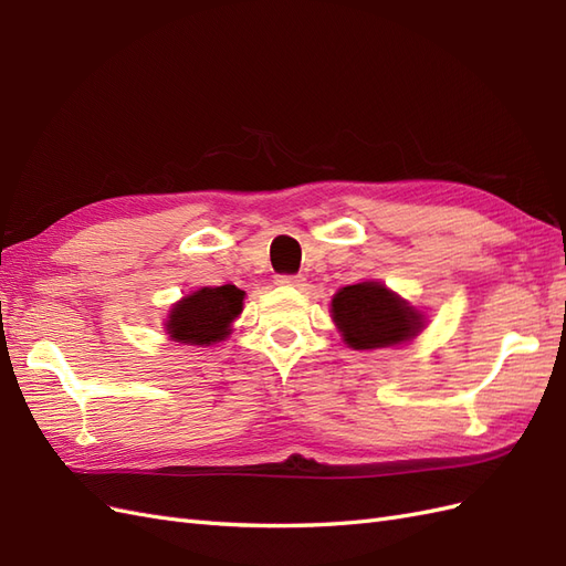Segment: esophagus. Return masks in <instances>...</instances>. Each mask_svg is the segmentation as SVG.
<instances>
[{
    "label": "esophagus",
    "instance_id": "esophagus-1",
    "mask_svg": "<svg viewBox=\"0 0 566 566\" xmlns=\"http://www.w3.org/2000/svg\"><path fill=\"white\" fill-rule=\"evenodd\" d=\"M276 283H279V285H285V287H302V285H304V279H302V276H279Z\"/></svg>",
    "mask_w": 566,
    "mask_h": 566
}]
</instances>
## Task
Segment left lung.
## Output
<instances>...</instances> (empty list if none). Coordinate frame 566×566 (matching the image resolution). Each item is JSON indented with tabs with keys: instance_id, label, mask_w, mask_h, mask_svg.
Segmentation results:
<instances>
[{
	"instance_id": "8db88e82",
	"label": "left lung",
	"mask_w": 566,
	"mask_h": 566,
	"mask_svg": "<svg viewBox=\"0 0 566 566\" xmlns=\"http://www.w3.org/2000/svg\"><path fill=\"white\" fill-rule=\"evenodd\" d=\"M331 316L342 342L358 352L406 345L427 325L424 312L416 310L382 281H358L339 287L331 302Z\"/></svg>"
}]
</instances>
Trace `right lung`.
Masks as SVG:
<instances>
[{
  "mask_svg": "<svg viewBox=\"0 0 566 566\" xmlns=\"http://www.w3.org/2000/svg\"><path fill=\"white\" fill-rule=\"evenodd\" d=\"M245 290L235 285H205L172 304L165 333L172 342L210 347L231 335L233 321L243 312Z\"/></svg>",
  "mask_w": 566,
  "mask_h": 566,
  "instance_id": "right-lung-1",
  "label": "right lung"
}]
</instances>
